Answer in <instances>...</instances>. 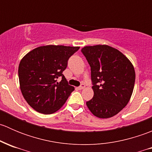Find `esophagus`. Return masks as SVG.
Instances as JSON below:
<instances>
[{"instance_id":"esophagus-1","label":"esophagus","mask_w":152,"mask_h":152,"mask_svg":"<svg viewBox=\"0 0 152 152\" xmlns=\"http://www.w3.org/2000/svg\"><path fill=\"white\" fill-rule=\"evenodd\" d=\"M85 85H84V84H82V85H81V86H79V87H78V89H79V90H83L84 88H85Z\"/></svg>"}]
</instances>
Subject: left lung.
Returning <instances> with one entry per match:
<instances>
[{
    "instance_id": "left-lung-1",
    "label": "left lung",
    "mask_w": 152,
    "mask_h": 152,
    "mask_svg": "<svg viewBox=\"0 0 152 152\" xmlns=\"http://www.w3.org/2000/svg\"><path fill=\"white\" fill-rule=\"evenodd\" d=\"M81 50L91 69L94 93L86 104L99 118L113 117L131 99L135 82L134 66L124 53L110 45H89Z\"/></svg>"
}]
</instances>
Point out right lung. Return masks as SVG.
Listing matches in <instances>:
<instances>
[{
	"instance_id": "right-lung-1",
	"label": "right lung",
	"mask_w": 152,
	"mask_h": 152,
	"mask_svg": "<svg viewBox=\"0 0 152 152\" xmlns=\"http://www.w3.org/2000/svg\"><path fill=\"white\" fill-rule=\"evenodd\" d=\"M79 49V46L42 45L22 58L18 67L20 88L34 110L52 114L64 105L74 87L67 84L62 72L69 58ZM59 77L62 80L58 83Z\"/></svg>"
}]
</instances>
